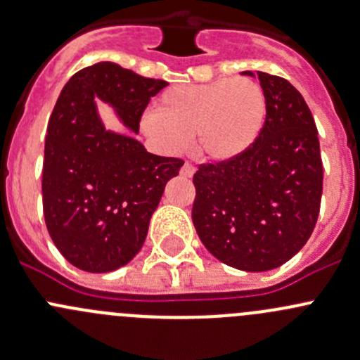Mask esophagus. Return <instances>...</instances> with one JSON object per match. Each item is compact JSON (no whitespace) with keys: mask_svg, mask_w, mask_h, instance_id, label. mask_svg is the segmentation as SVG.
Wrapping results in <instances>:
<instances>
[{"mask_svg":"<svg viewBox=\"0 0 360 360\" xmlns=\"http://www.w3.org/2000/svg\"><path fill=\"white\" fill-rule=\"evenodd\" d=\"M195 174V167L190 165V163H184L183 167H181V176L183 177H191Z\"/></svg>","mask_w":360,"mask_h":360,"instance_id":"esophagus-1","label":"esophagus"}]
</instances>
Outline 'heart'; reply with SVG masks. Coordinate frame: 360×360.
<instances>
[{
    "instance_id": "b5f03b06",
    "label": "heart",
    "mask_w": 360,
    "mask_h": 360,
    "mask_svg": "<svg viewBox=\"0 0 360 360\" xmlns=\"http://www.w3.org/2000/svg\"><path fill=\"white\" fill-rule=\"evenodd\" d=\"M266 120V97L250 78L181 83L162 92L157 111L141 120L143 132L165 153L195 150L209 162H231L256 144Z\"/></svg>"
}]
</instances>
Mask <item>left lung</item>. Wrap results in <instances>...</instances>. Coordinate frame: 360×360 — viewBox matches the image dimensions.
Segmentation results:
<instances>
[{
  "instance_id": "1",
  "label": "left lung",
  "mask_w": 360,
  "mask_h": 360,
  "mask_svg": "<svg viewBox=\"0 0 360 360\" xmlns=\"http://www.w3.org/2000/svg\"><path fill=\"white\" fill-rule=\"evenodd\" d=\"M259 78L266 97L263 132L242 157L198 167L191 219L221 263L244 271L278 268L307 244L319 217L322 160L303 96L281 76Z\"/></svg>"
}]
</instances>
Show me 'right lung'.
<instances>
[{
    "label": "right lung",
    "mask_w": 360,
    "mask_h": 360,
    "mask_svg": "<svg viewBox=\"0 0 360 360\" xmlns=\"http://www.w3.org/2000/svg\"><path fill=\"white\" fill-rule=\"evenodd\" d=\"M163 86L103 60L72 75L57 99L46 129L43 214L56 248L79 270L108 274L134 259L165 184L184 163L108 130L96 101L139 134L143 111Z\"/></svg>",
    "instance_id": "1"
}]
</instances>
